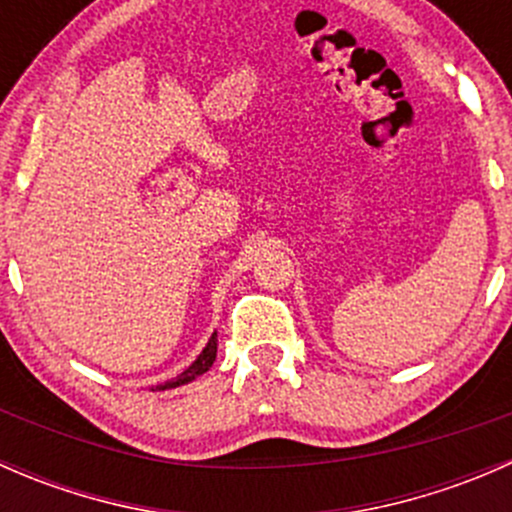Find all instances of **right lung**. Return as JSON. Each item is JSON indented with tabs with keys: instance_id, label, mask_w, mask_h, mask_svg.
I'll list each match as a JSON object with an SVG mask.
<instances>
[{
	"instance_id": "right-lung-1",
	"label": "right lung",
	"mask_w": 512,
	"mask_h": 512,
	"mask_svg": "<svg viewBox=\"0 0 512 512\" xmlns=\"http://www.w3.org/2000/svg\"><path fill=\"white\" fill-rule=\"evenodd\" d=\"M215 356H218V332H213V337L208 339V344H205V349H203V352L198 354V359H195L193 364H190L188 369L183 371V374H178V376H175V379L165 381V384H158L156 389H153V391L175 389V386H183V384H188V381L198 379L200 374H205V371H208L210 366H213Z\"/></svg>"
}]
</instances>
